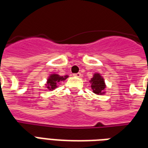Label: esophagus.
<instances>
[{"label": "esophagus", "instance_id": "34e87169", "mask_svg": "<svg viewBox=\"0 0 148 148\" xmlns=\"http://www.w3.org/2000/svg\"><path fill=\"white\" fill-rule=\"evenodd\" d=\"M74 76H75V77H82V74H81V73H77V74H74Z\"/></svg>", "mask_w": 148, "mask_h": 148}]
</instances>
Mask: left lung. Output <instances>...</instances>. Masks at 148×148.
I'll return each mask as SVG.
<instances>
[{"instance_id":"1","label":"left lung","mask_w":148,"mask_h":148,"mask_svg":"<svg viewBox=\"0 0 148 148\" xmlns=\"http://www.w3.org/2000/svg\"><path fill=\"white\" fill-rule=\"evenodd\" d=\"M90 82L91 84L90 86L91 89L95 94L98 95H102L106 94V86L105 83V80L99 73L94 74L93 77L90 80Z\"/></svg>"}]
</instances>
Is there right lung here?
Masks as SVG:
<instances>
[{"label":"right lung","instance_id":"right-lung-1","mask_svg":"<svg viewBox=\"0 0 148 148\" xmlns=\"http://www.w3.org/2000/svg\"><path fill=\"white\" fill-rule=\"evenodd\" d=\"M69 77L68 75H65V76H60L59 74H50L49 76L47 78V81L45 83V87L49 90H53L58 86V85L61 82L65 81L67 77Z\"/></svg>","mask_w":148,"mask_h":148}]
</instances>
